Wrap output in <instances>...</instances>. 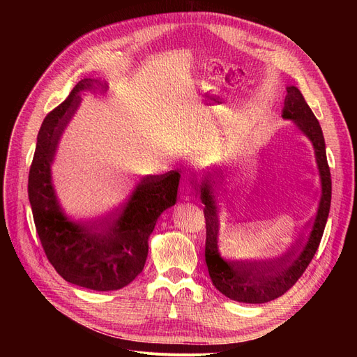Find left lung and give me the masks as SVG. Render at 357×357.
<instances>
[{
    "instance_id": "obj_1",
    "label": "left lung",
    "mask_w": 357,
    "mask_h": 357,
    "mask_svg": "<svg viewBox=\"0 0 357 357\" xmlns=\"http://www.w3.org/2000/svg\"><path fill=\"white\" fill-rule=\"evenodd\" d=\"M284 119L294 121L314 146L316 162L320 172L321 192L316 218L310 225V232L299 245L284 257L274 261L235 262L225 261L219 253V208L214 199L208 180L201 186V201L204 207L205 228V262L214 287L229 299L245 304H264L284 295L304 274L311 259L314 257L325 231L331 208L332 181L326 159L325 138L314 113L311 112L304 96L295 86H289L284 100Z\"/></svg>"
}]
</instances>
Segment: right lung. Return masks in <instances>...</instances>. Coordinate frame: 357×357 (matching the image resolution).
<instances>
[{
  "label": "right lung",
  "instance_id": "1",
  "mask_svg": "<svg viewBox=\"0 0 357 357\" xmlns=\"http://www.w3.org/2000/svg\"><path fill=\"white\" fill-rule=\"evenodd\" d=\"M105 82L83 79L68 98L41 123L28 178V197L36 229L49 262L68 283L92 290H117L143 271L149 236L159 215L177 201L180 174L147 176L110 218L73 222L62 213L52 186L50 164L59 138L82 101L80 92H107Z\"/></svg>",
  "mask_w": 357,
  "mask_h": 357
}]
</instances>
